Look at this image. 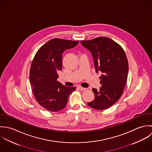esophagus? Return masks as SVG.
<instances>
[{
  "label": "esophagus",
  "instance_id": "1",
  "mask_svg": "<svg viewBox=\"0 0 152 152\" xmlns=\"http://www.w3.org/2000/svg\"><path fill=\"white\" fill-rule=\"evenodd\" d=\"M78 88H79V89H80L81 91H85V90H86L87 89V88H83V87H78Z\"/></svg>",
  "mask_w": 152,
  "mask_h": 152
}]
</instances>
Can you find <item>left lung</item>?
Instances as JSON below:
<instances>
[{
  "instance_id": "obj_1",
  "label": "left lung",
  "mask_w": 152,
  "mask_h": 152,
  "mask_svg": "<svg viewBox=\"0 0 152 152\" xmlns=\"http://www.w3.org/2000/svg\"><path fill=\"white\" fill-rule=\"evenodd\" d=\"M82 45L92 54L96 72L102 85L99 90L93 88L94 100L89 107L104 110L114 105L121 98L128 79L129 64L122 47L113 40L99 37L91 40H82Z\"/></svg>"
}]
</instances>
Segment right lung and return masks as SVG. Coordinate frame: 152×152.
Segmentation results:
<instances>
[{
  "label": "right lung",
  "instance_id": "right-lung-1",
  "mask_svg": "<svg viewBox=\"0 0 152 152\" xmlns=\"http://www.w3.org/2000/svg\"><path fill=\"white\" fill-rule=\"evenodd\" d=\"M79 42L54 38L37 51L30 66V81L36 100L43 108L57 112L66 106L69 95L76 89L57 81L62 69V54Z\"/></svg>",
  "mask_w": 152,
  "mask_h": 152
}]
</instances>
